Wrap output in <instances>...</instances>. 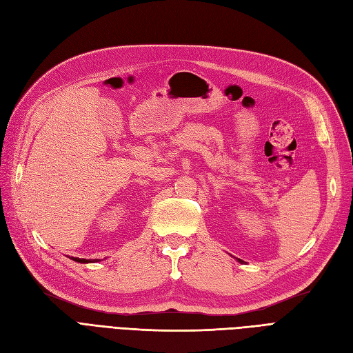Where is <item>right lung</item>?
<instances>
[{
	"label": "right lung",
	"mask_w": 353,
	"mask_h": 353,
	"mask_svg": "<svg viewBox=\"0 0 353 353\" xmlns=\"http://www.w3.org/2000/svg\"><path fill=\"white\" fill-rule=\"evenodd\" d=\"M74 262H79V263H94V262H100L101 259H81V258H70Z\"/></svg>",
	"instance_id": "1"
}]
</instances>
